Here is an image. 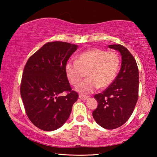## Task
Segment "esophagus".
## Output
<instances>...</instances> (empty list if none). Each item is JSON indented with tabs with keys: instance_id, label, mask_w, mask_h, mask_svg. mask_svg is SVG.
Listing matches in <instances>:
<instances>
[{
	"instance_id": "34e87169",
	"label": "esophagus",
	"mask_w": 157,
	"mask_h": 157,
	"mask_svg": "<svg viewBox=\"0 0 157 157\" xmlns=\"http://www.w3.org/2000/svg\"><path fill=\"white\" fill-rule=\"evenodd\" d=\"M79 99L81 100H88L89 98V96H88V95H79Z\"/></svg>"
}]
</instances>
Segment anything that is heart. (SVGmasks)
I'll return each instance as SVG.
<instances>
[{
    "label": "heart",
    "instance_id": "obj_1",
    "mask_svg": "<svg viewBox=\"0 0 157 157\" xmlns=\"http://www.w3.org/2000/svg\"><path fill=\"white\" fill-rule=\"evenodd\" d=\"M120 59L114 52L92 48L82 52L76 62H68L65 70L71 84L77 86L86 73L87 78L78 86V91L88 94L97 89L107 88L118 73Z\"/></svg>",
    "mask_w": 157,
    "mask_h": 157
}]
</instances>
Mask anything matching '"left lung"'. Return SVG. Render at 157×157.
I'll use <instances>...</instances> for the list:
<instances>
[{"mask_svg":"<svg viewBox=\"0 0 157 157\" xmlns=\"http://www.w3.org/2000/svg\"><path fill=\"white\" fill-rule=\"evenodd\" d=\"M122 55L121 68L112 83L94 95L98 107L93 111L95 122L107 129L123 125L132 116L139 98V68L128 50L121 44L108 46Z\"/></svg>","mask_w":157,"mask_h":157,"instance_id":"8db88e82","label":"left lung"}]
</instances>
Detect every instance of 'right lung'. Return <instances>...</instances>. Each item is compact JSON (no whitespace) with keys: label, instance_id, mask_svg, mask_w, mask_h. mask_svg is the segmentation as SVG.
Here are the masks:
<instances>
[{"label":"right lung","instance_id":"right-lung-1","mask_svg":"<svg viewBox=\"0 0 157 157\" xmlns=\"http://www.w3.org/2000/svg\"><path fill=\"white\" fill-rule=\"evenodd\" d=\"M77 48L67 42H48L30 57L23 69L20 91L25 113L44 131L62 126L78 100L79 95L72 90L65 70Z\"/></svg>","mask_w":157,"mask_h":157}]
</instances>
